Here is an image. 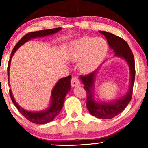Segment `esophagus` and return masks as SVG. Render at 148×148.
I'll list each match as a JSON object with an SVG mask.
<instances>
[{
  "instance_id": "esophagus-1",
  "label": "esophagus",
  "mask_w": 148,
  "mask_h": 148,
  "mask_svg": "<svg viewBox=\"0 0 148 148\" xmlns=\"http://www.w3.org/2000/svg\"><path fill=\"white\" fill-rule=\"evenodd\" d=\"M71 84L72 87H78L80 86V82L77 77H73L71 80Z\"/></svg>"
}]
</instances>
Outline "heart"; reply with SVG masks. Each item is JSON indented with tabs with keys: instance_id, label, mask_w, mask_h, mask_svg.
Segmentation results:
<instances>
[{
	"instance_id": "b5f03b06",
	"label": "heart",
	"mask_w": 148,
	"mask_h": 148,
	"mask_svg": "<svg viewBox=\"0 0 148 148\" xmlns=\"http://www.w3.org/2000/svg\"><path fill=\"white\" fill-rule=\"evenodd\" d=\"M108 45L101 38L83 37L73 42L69 46V57L78 60V67L85 73L94 71L106 57Z\"/></svg>"
}]
</instances>
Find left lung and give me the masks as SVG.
<instances>
[{
    "mask_svg": "<svg viewBox=\"0 0 148 148\" xmlns=\"http://www.w3.org/2000/svg\"><path fill=\"white\" fill-rule=\"evenodd\" d=\"M99 32L102 34L106 38L109 46L114 52V56L124 58L130 69V84L128 92L124 96L110 103L98 102L95 100L94 96V80L97 71H94L86 76L82 75L80 77L87 94L86 106L89 112L93 116L98 119H109L122 112L131 100L135 77V59L128 44L123 38L107 32L99 31Z\"/></svg>",
    "mask_w": 148,
    "mask_h": 148,
    "instance_id": "obj_1",
    "label": "left lung"
}]
</instances>
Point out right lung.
I'll use <instances>...</instances> for the list:
<instances>
[{"label":"right lung","mask_w":148,"mask_h":148,"mask_svg":"<svg viewBox=\"0 0 148 148\" xmlns=\"http://www.w3.org/2000/svg\"><path fill=\"white\" fill-rule=\"evenodd\" d=\"M61 27L54 28V29H45V30H40L38 32H29L23 36L17 44L13 48V51L11 52V59L9 60V64H8L7 71H8V82H9V69L10 65H11V58L13 57L14 53L16 52L18 48L21 45H23L24 43L29 41L31 39L36 38L38 37H44V36L52 35L60 31L61 29ZM71 76L69 75L66 77L61 78L58 81L55 86L54 87L53 90L52 91L51 99H50V105L49 107L45 110L40 111V112H29L21 108L19 104L16 102V101L14 99L13 94H12L11 90H9V94L11 96V99L12 102L15 106L17 107L18 110L20 113L23 115L24 117H25L28 121L33 123L36 124H46L54 120V118L59 114V112L61 110V109L63 106L64 98L66 95L71 90Z\"/></svg>","instance_id":"right-lung-1"}]
</instances>
